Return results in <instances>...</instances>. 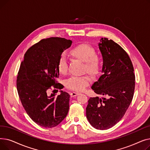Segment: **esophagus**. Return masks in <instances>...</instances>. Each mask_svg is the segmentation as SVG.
<instances>
[{"mask_svg": "<svg viewBox=\"0 0 150 150\" xmlns=\"http://www.w3.org/2000/svg\"><path fill=\"white\" fill-rule=\"evenodd\" d=\"M78 95H80V93L79 92H72V93H70V96H71V97H76Z\"/></svg>", "mask_w": 150, "mask_h": 150, "instance_id": "esophagus-1", "label": "esophagus"}]
</instances>
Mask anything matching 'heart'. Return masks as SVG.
<instances>
[{
	"label": "heart",
	"instance_id": "heart-1",
	"mask_svg": "<svg viewBox=\"0 0 150 150\" xmlns=\"http://www.w3.org/2000/svg\"><path fill=\"white\" fill-rule=\"evenodd\" d=\"M71 57L84 62L83 71L91 76H97L101 69V61L96 54V51L92 47L82 44L74 47L69 52ZM59 72L65 75L68 71V63L64 56H61L58 62ZM91 83V78L88 75L80 77H72L66 82V86L69 89L74 91H83Z\"/></svg>",
	"mask_w": 150,
	"mask_h": 150
}]
</instances>
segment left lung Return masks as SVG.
Returning a JSON list of instances; mask_svg holds the SVG:
<instances>
[{"instance_id":"obj_1","label":"left lung","mask_w":150,"mask_h":150,"mask_svg":"<svg viewBox=\"0 0 150 150\" xmlns=\"http://www.w3.org/2000/svg\"><path fill=\"white\" fill-rule=\"evenodd\" d=\"M98 45L103 59L102 75L91 88L106 97L89 98L86 117L93 128L105 130L119 122L128 109L134 92L135 75L128 54L119 44L105 38Z\"/></svg>"}]
</instances>
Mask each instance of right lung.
Here are the masks:
<instances>
[{"instance_id":"add662e5","label":"right lung","mask_w":150,"mask_h":150,"mask_svg":"<svg viewBox=\"0 0 150 150\" xmlns=\"http://www.w3.org/2000/svg\"><path fill=\"white\" fill-rule=\"evenodd\" d=\"M72 43L58 37L42 39L27 51L21 64L16 84L20 100L29 117L42 127H55L67 115L69 94L60 91L59 96H49L48 90L52 86L62 89L57 81L58 62Z\"/></svg>"}]
</instances>
